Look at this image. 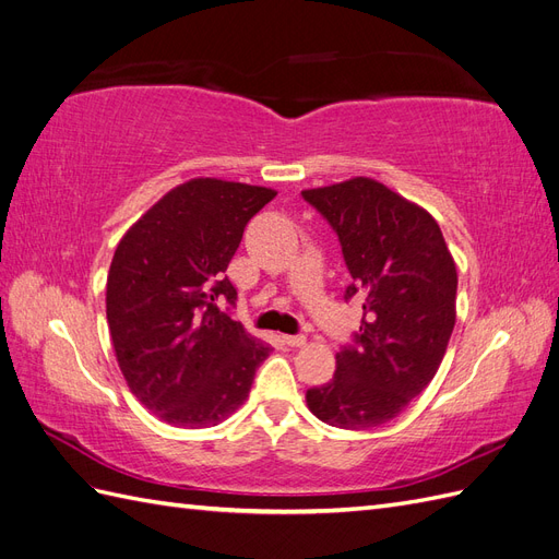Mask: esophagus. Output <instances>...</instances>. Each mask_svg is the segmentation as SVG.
Returning <instances> with one entry per match:
<instances>
[{
	"label": "esophagus",
	"instance_id": "34e87169",
	"mask_svg": "<svg viewBox=\"0 0 559 559\" xmlns=\"http://www.w3.org/2000/svg\"><path fill=\"white\" fill-rule=\"evenodd\" d=\"M282 341L289 347H302L306 345V335H282Z\"/></svg>",
	"mask_w": 559,
	"mask_h": 559
}]
</instances>
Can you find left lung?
Instances as JSON below:
<instances>
[{"label": "left lung", "mask_w": 559, "mask_h": 559, "mask_svg": "<svg viewBox=\"0 0 559 559\" xmlns=\"http://www.w3.org/2000/svg\"><path fill=\"white\" fill-rule=\"evenodd\" d=\"M326 218L364 300L361 326L335 354L331 382L308 389L314 417L341 429L394 419L441 366L454 329L456 267L436 218L384 183L354 177L302 191Z\"/></svg>", "instance_id": "left-lung-1"}]
</instances>
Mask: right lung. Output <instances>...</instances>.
<instances>
[{
    "mask_svg": "<svg viewBox=\"0 0 559 559\" xmlns=\"http://www.w3.org/2000/svg\"><path fill=\"white\" fill-rule=\"evenodd\" d=\"M277 193L191 179L163 195L118 242L107 321L118 366L146 411L183 429L214 427L247 399L270 345L228 312L224 275L249 218Z\"/></svg>",
    "mask_w": 559,
    "mask_h": 559,
    "instance_id": "obj_1",
    "label": "right lung"
}]
</instances>
